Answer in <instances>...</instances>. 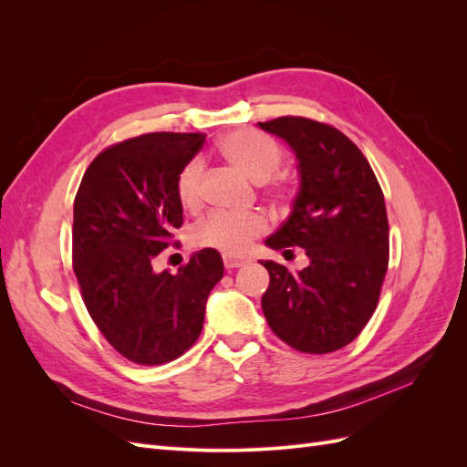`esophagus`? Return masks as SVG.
<instances>
[{
    "label": "esophagus",
    "instance_id": "obj_1",
    "mask_svg": "<svg viewBox=\"0 0 467 467\" xmlns=\"http://www.w3.org/2000/svg\"><path fill=\"white\" fill-rule=\"evenodd\" d=\"M247 263V259L242 257H232V255H223V266L225 268H237V266H244Z\"/></svg>",
    "mask_w": 467,
    "mask_h": 467
}]
</instances>
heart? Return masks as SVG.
<instances>
[{
	"label": "heart",
	"instance_id": "obj_1",
	"mask_svg": "<svg viewBox=\"0 0 467 467\" xmlns=\"http://www.w3.org/2000/svg\"><path fill=\"white\" fill-rule=\"evenodd\" d=\"M220 151L228 161L251 177L253 181L263 182L271 179L282 163V148L271 136L257 130L239 129L222 138ZM177 199L185 210H199L202 204V161L191 160L181 169L177 177ZM275 194H288V185L285 181L275 182ZM266 218L259 212H223L214 210L206 214L192 228V242L199 247L216 249L228 255H242L257 239L266 232Z\"/></svg>",
	"mask_w": 467,
	"mask_h": 467
}]
</instances>
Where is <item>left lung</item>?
<instances>
[{"mask_svg": "<svg viewBox=\"0 0 467 467\" xmlns=\"http://www.w3.org/2000/svg\"><path fill=\"white\" fill-rule=\"evenodd\" d=\"M259 126L286 140L300 161L292 214L265 244L302 247L309 259L298 273L261 261L271 276L263 314L292 348L327 355L355 341L378 306L389 261L384 192L364 153L335 126L306 117Z\"/></svg>", "mask_w": 467, "mask_h": 467, "instance_id": "8db88e82", "label": "left lung"}]
</instances>
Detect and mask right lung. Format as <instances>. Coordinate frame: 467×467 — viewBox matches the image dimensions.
I'll return each instance as SVG.
<instances>
[{"instance_id":"add662e5","label":"right lung","mask_w":467,"mask_h":467,"mask_svg":"<svg viewBox=\"0 0 467 467\" xmlns=\"http://www.w3.org/2000/svg\"><path fill=\"white\" fill-rule=\"evenodd\" d=\"M204 134L151 132L103 150L74 201L72 259L81 298L110 347L134 364L179 358L199 338L210 290L223 276L216 249L155 273L182 225L177 177Z\"/></svg>"}]
</instances>
